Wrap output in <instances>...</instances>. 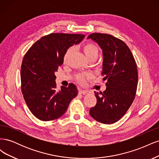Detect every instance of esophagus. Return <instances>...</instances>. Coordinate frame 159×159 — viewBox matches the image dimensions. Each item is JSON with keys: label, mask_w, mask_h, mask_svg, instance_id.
Here are the masks:
<instances>
[{"label": "esophagus", "mask_w": 159, "mask_h": 159, "mask_svg": "<svg viewBox=\"0 0 159 159\" xmlns=\"http://www.w3.org/2000/svg\"><path fill=\"white\" fill-rule=\"evenodd\" d=\"M79 92H80V93H81V94H83V95L88 93V91L83 90V89H80V90H79Z\"/></svg>", "instance_id": "esophagus-1"}]
</instances>
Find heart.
<instances>
[{
  "label": "heart",
  "instance_id": "heart-1",
  "mask_svg": "<svg viewBox=\"0 0 159 159\" xmlns=\"http://www.w3.org/2000/svg\"><path fill=\"white\" fill-rule=\"evenodd\" d=\"M82 50L85 55L86 57L90 60H96L98 59L99 55V48L95 46L92 43H86L82 46ZM74 52V48L70 47L67 50L64 56V63H66L68 61V60L70 56ZM90 76L89 74H78L76 75V80L79 81L80 83H84L85 79L89 78Z\"/></svg>",
  "mask_w": 159,
  "mask_h": 159
}]
</instances>
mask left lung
Returning a JSON list of instances; mask_svg holds the SVG:
<instances>
[{
    "mask_svg": "<svg viewBox=\"0 0 159 159\" xmlns=\"http://www.w3.org/2000/svg\"><path fill=\"white\" fill-rule=\"evenodd\" d=\"M88 39L96 42L103 51L102 75L106 89L95 92L97 103L89 110L96 121L104 124L117 122L126 113L134 99L138 83L136 61L127 44L107 34L93 33Z\"/></svg>",
    "mask_w": 159,
    "mask_h": 159,
    "instance_id": "obj_1",
    "label": "left lung"
}]
</instances>
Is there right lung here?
I'll return each instance as SVG.
<instances>
[{
    "instance_id": "right-lung-1",
    "label": "right lung",
    "mask_w": 159,
    "mask_h": 159,
    "mask_svg": "<svg viewBox=\"0 0 159 159\" xmlns=\"http://www.w3.org/2000/svg\"><path fill=\"white\" fill-rule=\"evenodd\" d=\"M85 35L52 33L42 37L28 50L20 70L21 90L32 113L41 121L56 119L63 115L78 93L76 86H61L57 91L55 72L64 63L69 48L78 44Z\"/></svg>"
}]
</instances>
